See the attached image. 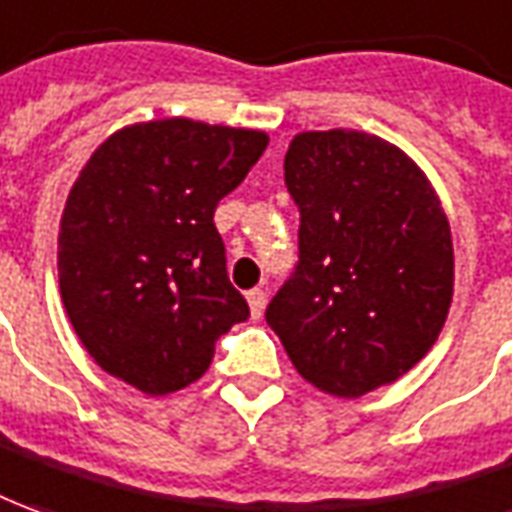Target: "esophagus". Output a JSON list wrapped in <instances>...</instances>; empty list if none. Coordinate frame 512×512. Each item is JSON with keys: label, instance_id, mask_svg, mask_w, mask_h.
<instances>
[{"label": "esophagus", "instance_id": "esophagus-1", "mask_svg": "<svg viewBox=\"0 0 512 512\" xmlns=\"http://www.w3.org/2000/svg\"><path fill=\"white\" fill-rule=\"evenodd\" d=\"M264 303H267V292H264V290H250V292H248L250 315H253V317H262Z\"/></svg>", "mask_w": 512, "mask_h": 512}]
</instances>
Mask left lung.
I'll use <instances>...</instances> for the list:
<instances>
[{
  "instance_id": "8db88e82",
  "label": "left lung",
  "mask_w": 512,
  "mask_h": 512,
  "mask_svg": "<svg viewBox=\"0 0 512 512\" xmlns=\"http://www.w3.org/2000/svg\"><path fill=\"white\" fill-rule=\"evenodd\" d=\"M284 183L301 211L298 264L267 326L323 393L396 382L449 315L454 250L438 195L398 147L359 130L298 133Z\"/></svg>"
}]
</instances>
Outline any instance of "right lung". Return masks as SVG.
Here are the masks:
<instances>
[{"mask_svg": "<svg viewBox=\"0 0 512 512\" xmlns=\"http://www.w3.org/2000/svg\"><path fill=\"white\" fill-rule=\"evenodd\" d=\"M264 147L262 130L161 119L119 130L88 158L63 209L58 278L102 370L147 396L175 393L248 320L214 209Z\"/></svg>", "mask_w": 512, "mask_h": 512, "instance_id": "right-lung-1", "label": "right lung"}]
</instances>
